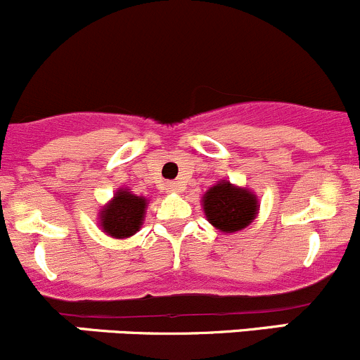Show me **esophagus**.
Returning <instances> with one entry per match:
<instances>
[{
  "label": "esophagus",
  "instance_id": "34e87169",
  "mask_svg": "<svg viewBox=\"0 0 360 360\" xmlns=\"http://www.w3.org/2000/svg\"><path fill=\"white\" fill-rule=\"evenodd\" d=\"M167 190L172 191V193H177V191L181 190V183H177V181H172V183L167 184Z\"/></svg>",
  "mask_w": 360,
  "mask_h": 360
}]
</instances>
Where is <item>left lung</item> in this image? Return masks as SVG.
<instances>
[{
  "instance_id": "left-lung-1",
  "label": "left lung",
  "mask_w": 360,
  "mask_h": 360,
  "mask_svg": "<svg viewBox=\"0 0 360 360\" xmlns=\"http://www.w3.org/2000/svg\"><path fill=\"white\" fill-rule=\"evenodd\" d=\"M203 210L210 223L221 231H238L254 219L257 210L256 197L248 190L219 183L203 197Z\"/></svg>"
}]
</instances>
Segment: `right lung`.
Wrapping results in <instances>:
<instances>
[{
  "mask_svg": "<svg viewBox=\"0 0 360 360\" xmlns=\"http://www.w3.org/2000/svg\"><path fill=\"white\" fill-rule=\"evenodd\" d=\"M146 198L120 190L106 209L101 212V226L115 238H125L141 228Z\"/></svg>",
  "mask_w": 360,
  "mask_h": 360,
  "instance_id": "add662e5",
  "label": "right lung"
}]
</instances>
